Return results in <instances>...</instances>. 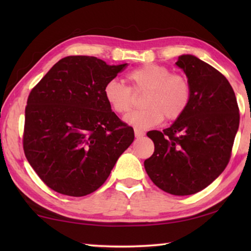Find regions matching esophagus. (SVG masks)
<instances>
[{
    "label": "esophagus",
    "instance_id": "34e87169",
    "mask_svg": "<svg viewBox=\"0 0 251 251\" xmlns=\"http://www.w3.org/2000/svg\"><path fill=\"white\" fill-rule=\"evenodd\" d=\"M134 131H135V137H136V138H141V137H143L144 135H145V133H144L143 130L138 129V128H135Z\"/></svg>",
    "mask_w": 251,
    "mask_h": 251
}]
</instances>
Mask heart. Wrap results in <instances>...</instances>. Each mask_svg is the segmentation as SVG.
Returning <instances> with one entry per match:
<instances>
[{
	"label": "heart",
	"mask_w": 251,
	"mask_h": 251,
	"mask_svg": "<svg viewBox=\"0 0 251 251\" xmlns=\"http://www.w3.org/2000/svg\"><path fill=\"white\" fill-rule=\"evenodd\" d=\"M126 78L130 86L117 79H109L104 86V97L116 114L125 115L133 108L135 94L147 92L143 100L145 108L135 110L125 121L137 128L146 129L168 121L178 120L188 107L192 99V86L188 78L179 73H172L167 66L145 64L130 71Z\"/></svg>",
	"instance_id": "b5f03b06"
}]
</instances>
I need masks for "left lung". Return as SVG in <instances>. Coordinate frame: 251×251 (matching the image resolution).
Returning a JSON list of instances; mask_svg holds the SVG:
<instances>
[{"label": "left lung", "mask_w": 251, "mask_h": 251, "mask_svg": "<svg viewBox=\"0 0 251 251\" xmlns=\"http://www.w3.org/2000/svg\"><path fill=\"white\" fill-rule=\"evenodd\" d=\"M192 99L185 113L164 129L147 133L155 151L144 166L164 192L187 196L210 185L229 163L239 127V108L228 79L194 55H181Z\"/></svg>", "instance_id": "obj_1"}]
</instances>
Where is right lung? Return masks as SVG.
<instances>
[{"label":"right lung","mask_w":251,"mask_h":251,"mask_svg":"<svg viewBox=\"0 0 251 251\" xmlns=\"http://www.w3.org/2000/svg\"><path fill=\"white\" fill-rule=\"evenodd\" d=\"M127 64L67 56L33 87L25 107L23 150L54 192L82 197L107 179L134 141V129L109 107L104 86Z\"/></svg>","instance_id":"obj_1"}]
</instances>
